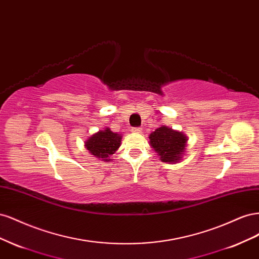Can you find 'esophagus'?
I'll return each instance as SVG.
<instances>
[{
  "label": "esophagus",
  "instance_id": "obj_1",
  "mask_svg": "<svg viewBox=\"0 0 259 259\" xmlns=\"http://www.w3.org/2000/svg\"><path fill=\"white\" fill-rule=\"evenodd\" d=\"M132 132H133V133H142V132H143V128H140V127H133V128H132Z\"/></svg>",
  "mask_w": 259,
  "mask_h": 259
}]
</instances>
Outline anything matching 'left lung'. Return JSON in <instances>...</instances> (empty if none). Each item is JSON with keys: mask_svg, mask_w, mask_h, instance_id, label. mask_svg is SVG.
<instances>
[{"mask_svg": "<svg viewBox=\"0 0 259 259\" xmlns=\"http://www.w3.org/2000/svg\"><path fill=\"white\" fill-rule=\"evenodd\" d=\"M149 139H150V146L159 154L162 162L176 163L185 155L188 138L182 132L162 125L161 127L151 133Z\"/></svg>", "mask_w": 259, "mask_h": 259, "instance_id": "1", "label": "left lung"}]
</instances>
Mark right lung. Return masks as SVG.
Here are the masks:
<instances>
[{
	"instance_id": "obj_1",
	"label": "right lung",
	"mask_w": 259,
	"mask_h": 259,
	"mask_svg": "<svg viewBox=\"0 0 259 259\" xmlns=\"http://www.w3.org/2000/svg\"><path fill=\"white\" fill-rule=\"evenodd\" d=\"M121 139L122 136L120 134H116V133L111 132L109 127H106L86 140L85 148L97 159L109 162L111 160L110 155L121 146Z\"/></svg>"
}]
</instances>
